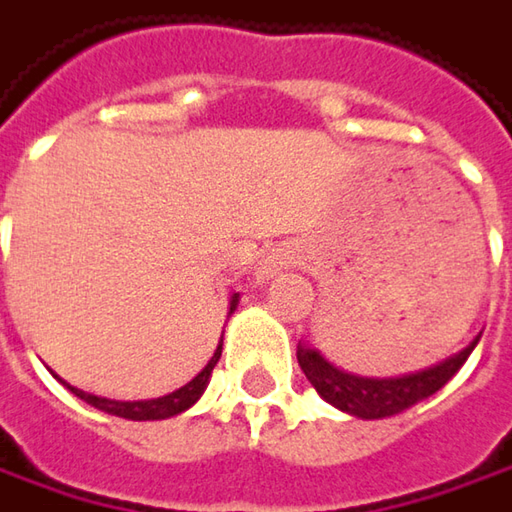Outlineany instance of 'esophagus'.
<instances>
[{
  "instance_id": "esophagus-1",
  "label": "esophagus",
  "mask_w": 512,
  "mask_h": 512,
  "mask_svg": "<svg viewBox=\"0 0 512 512\" xmlns=\"http://www.w3.org/2000/svg\"><path fill=\"white\" fill-rule=\"evenodd\" d=\"M292 263H295V257H292L289 249H272V252H266V255L260 257V263H257V269H255L257 280L275 278V275H280L283 269H289Z\"/></svg>"
}]
</instances>
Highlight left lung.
<instances>
[{
    "label": "left lung",
    "instance_id": "1",
    "mask_svg": "<svg viewBox=\"0 0 512 512\" xmlns=\"http://www.w3.org/2000/svg\"><path fill=\"white\" fill-rule=\"evenodd\" d=\"M476 335L461 352L438 361L433 367L407 372V375H395V378H364V375H352L344 372L335 364H329L318 349L298 344V364L303 375L309 378V384L318 389L326 404L349 412L355 418H389L398 412L410 410L412 404L430 398L433 392L444 387L458 369L464 367V361L470 358V352L476 349Z\"/></svg>",
    "mask_w": 512,
    "mask_h": 512
}]
</instances>
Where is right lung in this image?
<instances>
[{
  "instance_id": "add662e5",
  "label": "right lung",
  "mask_w": 512,
  "mask_h": 512,
  "mask_svg": "<svg viewBox=\"0 0 512 512\" xmlns=\"http://www.w3.org/2000/svg\"><path fill=\"white\" fill-rule=\"evenodd\" d=\"M237 298H240V295H234L232 303H229V315L237 309ZM220 352H223V341L217 344L214 355L209 358V364L200 369L186 387L174 389V392H168V395H163V398H151V401H111V398H100V395H91V392H82V389L71 387V384H65L62 378H59V381L71 389L77 398H82L85 404H91V407H97V410L108 412V415L128 418V421H163V418L180 415V412H186L189 407L197 404V398H200V395L206 392V387H209V378H212V369L217 367V361H220Z\"/></svg>"
}]
</instances>
